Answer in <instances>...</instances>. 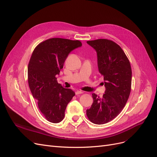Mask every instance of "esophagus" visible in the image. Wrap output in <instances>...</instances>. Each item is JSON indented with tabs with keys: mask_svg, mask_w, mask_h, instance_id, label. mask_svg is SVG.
<instances>
[{
	"mask_svg": "<svg viewBox=\"0 0 157 157\" xmlns=\"http://www.w3.org/2000/svg\"><path fill=\"white\" fill-rule=\"evenodd\" d=\"M75 94H76V95L82 94H83V92H82V91H80V90H77V91H76Z\"/></svg>",
	"mask_w": 157,
	"mask_h": 157,
	"instance_id": "esophagus-1",
	"label": "esophagus"
}]
</instances>
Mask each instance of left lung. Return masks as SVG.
<instances>
[{"mask_svg": "<svg viewBox=\"0 0 157 157\" xmlns=\"http://www.w3.org/2000/svg\"><path fill=\"white\" fill-rule=\"evenodd\" d=\"M86 42L96 51L98 70L105 87L101 98L92 94L94 101L86 115L94 124H103L119 115L126 105L131 91V66L124 51L113 41L97 39Z\"/></svg>", "mask_w": 157, "mask_h": 157, "instance_id": "8db88e82", "label": "left lung"}]
</instances>
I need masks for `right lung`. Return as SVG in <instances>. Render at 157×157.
<instances>
[{"label":"right lung","mask_w":157,"mask_h":157,"mask_svg":"<svg viewBox=\"0 0 157 157\" xmlns=\"http://www.w3.org/2000/svg\"><path fill=\"white\" fill-rule=\"evenodd\" d=\"M81 46L79 40L52 38L40 43L31 55L27 71L29 86L40 111L50 122L63 119L67 104L75 95L58 84L56 75L70 52Z\"/></svg>","instance_id":"right-lung-1"}]
</instances>
